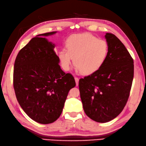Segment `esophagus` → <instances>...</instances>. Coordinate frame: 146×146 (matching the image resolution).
I'll list each match as a JSON object with an SVG mask.
<instances>
[{"label":"esophagus","instance_id":"34e87169","mask_svg":"<svg viewBox=\"0 0 146 146\" xmlns=\"http://www.w3.org/2000/svg\"><path fill=\"white\" fill-rule=\"evenodd\" d=\"M74 79H75V81H76V86H78V84H79V79H78V78H77V77H74Z\"/></svg>","mask_w":146,"mask_h":146}]
</instances>
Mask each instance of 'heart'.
Instances as JSON below:
<instances>
[{"label": "heart", "instance_id": "1", "mask_svg": "<svg viewBox=\"0 0 146 146\" xmlns=\"http://www.w3.org/2000/svg\"><path fill=\"white\" fill-rule=\"evenodd\" d=\"M65 46L67 49H61L58 53L62 68L69 70L74 60L77 72L86 75L100 70L108 55L106 41L88 33L70 35L65 40Z\"/></svg>", "mask_w": 146, "mask_h": 146}]
</instances>
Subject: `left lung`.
Wrapping results in <instances>:
<instances>
[{"mask_svg": "<svg viewBox=\"0 0 146 146\" xmlns=\"http://www.w3.org/2000/svg\"><path fill=\"white\" fill-rule=\"evenodd\" d=\"M109 52L105 63L94 74L79 79V88L84 112L98 123L119 115L127 102L132 84L133 60L116 35L106 33Z\"/></svg>", "mask_w": 146, "mask_h": 146, "instance_id": "left-lung-1", "label": "left lung"}]
</instances>
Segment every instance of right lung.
I'll return each instance as SVG.
<instances>
[{
	"label": "right lung",
	"mask_w": 146,
	"mask_h": 146,
	"mask_svg": "<svg viewBox=\"0 0 146 146\" xmlns=\"http://www.w3.org/2000/svg\"><path fill=\"white\" fill-rule=\"evenodd\" d=\"M37 35L19 51L13 72L16 98L24 112L40 124L53 123L61 115L68 92L75 87L72 74H65L54 51L55 44Z\"/></svg>",
	"instance_id": "right-lung-1"
}]
</instances>
